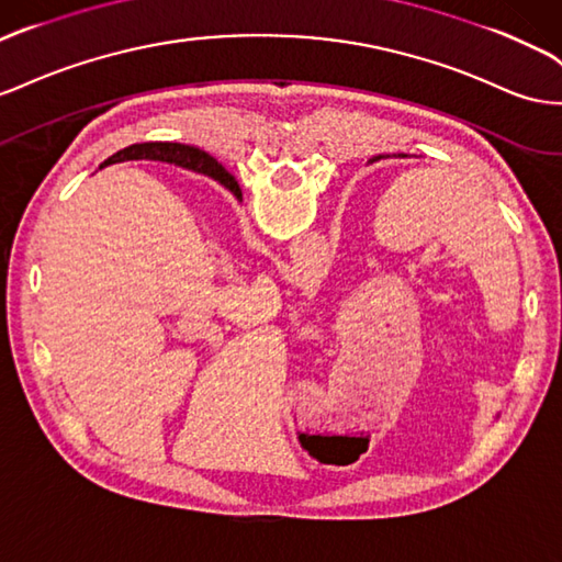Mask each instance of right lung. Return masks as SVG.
I'll return each instance as SVG.
<instances>
[{"label": "right lung", "mask_w": 562, "mask_h": 562, "mask_svg": "<svg viewBox=\"0 0 562 562\" xmlns=\"http://www.w3.org/2000/svg\"><path fill=\"white\" fill-rule=\"evenodd\" d=\"M139 158H150V160H168L175 165H181V168L189 170H199L203 175H210L220 179L222 184L229 187L232 191H238V184L234 177L226 172L217 160H212L203 150L184 146V144H160V142H150V144H134L123 150H117L115 156L109 158V162H120V160H139Z\"/></svg>", "instance_id": "right-lung-1"}]
</instances>
